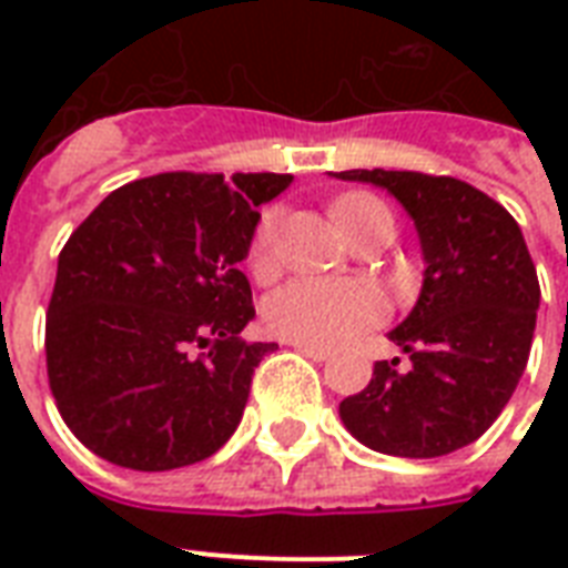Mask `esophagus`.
Masks as SVG:
<instances>
[{"mask_svg": "<svg viewBox=\"0 0 568 568\" xmlns=\"http://www.w3.org/2000/svg\"><path fill=\"white\" fill-rule=\"evenodd\" d=\"M294 351H301L303 356H310V359H315V363H324L329 356V351H324V347H312V345H297L294 342Z\"/></svg>", "mask_w": 568, "mask_h": 568, "instance_id": "obj_1", "label": "esophagus"}]
</instances>
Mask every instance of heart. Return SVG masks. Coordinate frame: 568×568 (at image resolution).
I'll return each mask as SVG.
<instances>
[{
  "label": "heart",
  "instance_id": "heart-1",
  "mask_svg": "<svg viewBox=\"0 0 568 568\" xmlns=\"http://www.w3.org/2000/svg\"><path fill=\"white\" fill-rule=\"evenodd\" d=\"M333 217L342 232L354 241L365 230H372L377 221L392 223L386 205L365 191L338 196L333 203ZM274 232L276 212L267 209L258 217L247 250V265L256 274L271 265ZM388 310L392 306L386 294L363 280H292L267 297L265 324L274 336L329 351L383 324L388 318Z\"/></svg>",
  "mask_w": 568,
  "mask_h": 568
}]
</instances>
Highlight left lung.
<instances>
[{
	"label": "left lung",
	"instance_id": "left-lung-1",
	"mask_svg": "<svg viewBox=\"0 0 568 568\" xmlns=\"http://www.w3.org/2000/svg\"><path fill=\"white\" fill-rule=\"evenodd\" d=\"M336 180L395 196L415 221L427 265L418 303L388 333L413 365L374 363L372 383L345 397L338 415L363 445L392 457L466 448L501 415L534 342L539 280L519 223L454 176L374 168Z\"/></svg>",
	"mask_w": 568,
	"mask_h": 568
}]
</instances>
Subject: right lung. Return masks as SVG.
<instances>
[{
    "mask_svg": "<svg viewBox=\"0 0 568 568\" xmlns=\"http://www.w3.org/2000/svg\"><path fill=\"white\" fill-rule=\"evenodd\" d=\"M292 173H159L111 191L58 256L47 374L73 436L135 471H171L230 439L267 342L241 262L258 205Z\"/></svg>",
    "mask_w": 568,
    "mask_h": 568,
    "instance_id": "obj_1",
    "label": "right lung"
}]
</instances>
